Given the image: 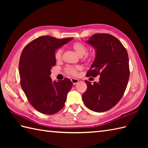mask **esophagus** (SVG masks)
Wrapping results in <instances>:
<instances>
[{"mask_svg":"<svg viewBox=\"0 0 148 148\" xmlns=\"http://www.w3.org/2000/svg\"><path fill=\"white\" fill-rule=\"evenodd\" d=\"M72 83L73 84H76V83H78V81H79V80H78L77 79H76V78H72V79H71Z\"/></svg>","mask_w":148,"mask_h":148,"instance_id":"34e87169","label":"esophagus"}]
</instances>
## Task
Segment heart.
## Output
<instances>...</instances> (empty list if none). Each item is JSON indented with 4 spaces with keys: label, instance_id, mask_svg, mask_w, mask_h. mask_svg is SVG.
<instances>
[{
    "label": "heart",
    "instance_id": "1",
    "mask_svg": "<svg viewBox=\"0 0 148 148\" xmlns=\"http://www.w3.org/2000/svg\"><path fill=\"white\" fill-rule=\"evenodd\" d=\"M72 48L74 51L76 52L77 54L79 56H83L85 55L88 52V48L81 42H75L72 45ZM63 49L62 48L58 49L55 52V58L56 60H60L62 56ZM82 67L81 66H76V67H67L65 68V71L67 74L71 75L72 76H76L78 74V71L81 70Z\"/></svg>",
    "mask_w": 148,
    "mask_h": 148
}]
</instances>
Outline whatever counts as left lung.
<instances>
[{"label":"left lung","instance_id":"8db88e82","mask_svg":"<svg viewBox=\"0 0 148 148\" xmlns=\"http://www.w3.org/2000/svg\"><path fill=\"white\" fill-rule=\"evenodd\" d=\"M95 49V58L88 76L100 75L98 83L85 81L87 90L83 102L93 111L111 109L120 100L129 79V60L126 49L119 40L108 34H95L86 42Z\"/></svg>","mask_w":148,"mask_h":148}]
</instances>
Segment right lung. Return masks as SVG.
Listing matches in <instances>:
<instances>
[{"label":"right lung","mask_w":148,"mask_h":148,"mask_svg":"<svg viewBox=\"0 0 148 148\" xmlns=\"http://www.w3.org/2000/svg\"><path fill=\"white\" fill-rule=\"evenodd\" d=\"M73 38L39 37L25 47L19 62L20 84L30 104L37 111L53 114L65 105L72 86L68 78L53 81L51 69L56 65V50Z\"/></svg>","instance_id":"add662e5"}]
</instances>
